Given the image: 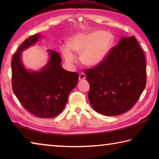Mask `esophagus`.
<instances>
[{
  "instance_id": "obj_1",
  "label": "esophagus",
  "mask_w": 159,
  "mask_h": 159,
  "mask_svg": "<svg viewBox=\"0 0 159 159\" xmlns=\"http://www.w3.org/2000/svg\"><path fill=\"white\" fill-rule=\"evenodd\" d=\"M85 74L84 73H80L79 74V80H84L85 79Z\"/></svg>"
}]
</instances>
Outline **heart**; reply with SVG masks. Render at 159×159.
Instances as JSON below:
<instances>
[{
  "label": "heart",
  "instance_id": "1",
  "mask_svg": "<svg viewBox=\"0 0 159 159\" xmlns=\"http://www.w3.org/2000/svg\"><path fill=\"white\" fill-rule=\"evenodd\" d=\"M114 42L111 34L97 30L80 34L69 42V48H64L62 55L66 62L73 65L77 57L71 50L80 55V61L85 65L94 66L104 60Z\"/></svg>",
  "mask_w": 159,
  "mask_h": 159
}]
</instances>
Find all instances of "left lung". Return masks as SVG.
<instances>
[{
  "label": "left lung",
  "instance_id": "1",
  "mask_svg": "<svg viewBox=\"0 0 159 159\" xmlns=\"http://www.w3.org/2000/svg\"><path fill=\"white\" fill-rule=\"evenodd\" d=\"M84 72L90 84L88 95L91 106L105 116L128 111L146 86V60L133 36L121 38L102 62Z\"/></svg>",
  "mask_w": 159,
  "mask_h": 159
}]
</instances>
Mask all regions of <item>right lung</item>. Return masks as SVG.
Masks as SVG:
<instances>
[{"instance_id": "obj_1", "label": "right lung", "mask_w": 159, "mask_h": 159, "mask_svg": "<svg viewBox=\"0 0 159 159\" xmlns=\"http://www.w3.org/2000/svg\"><path fill=\"white\" fill-rule=\"evenodd\" d=\"M41 38L35 34L25 40L12 59V86L25 109L40 118H53L65 107L69 93L76 87L79 75L61 66L58 52L48 50L50 59L40 71H30L24 66L21 52L34 45Z\"/></svg>"}]
</instances>
